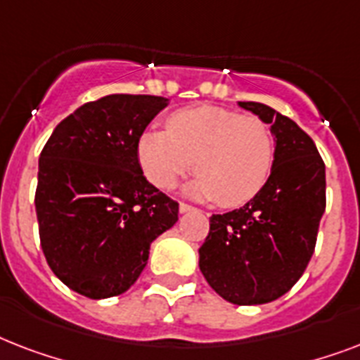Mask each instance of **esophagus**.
Returning a JSON list of instances; mask_svg holds the SVG:
<instances>
[{
    "label": "esophagus",
    "instance_id": "34e87169",
    "mask_svg": "<svg viewBox=\"0 0 360 360\" xmlns=\"http://www.w3.org/2000/svg\"><path fill=\"white\" fill-rule=\"evenodd\" d=\"M179 211H181V213H191V211H196V207H192V205H188V203L181 202L179 203Z\"/></svg>",
    "mask_w": 360,
    "mask_h": 360
}]
</instances>
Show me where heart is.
I'll use <instances>...</instances> for the list:
<instances>
[{
	"label": "heart",
	"instance_id": "obj_1",
	"mask_svg": "<svg viewBox=\"0 0 360 360\" xmlns=\"http://www.w3.org/2000/svg\"><path fill=\"white\" fill-rule=\"evenodd\" d=\"M168 132H146L138 143L141 169L168 191L194 164L188 194L222 207L250 202L267 183L274 164L271 129L256 115L219 106H194L169 115Z\"/></svg>",
	"mask_w": 360,
	"mask_h": 360
}]
</instances>
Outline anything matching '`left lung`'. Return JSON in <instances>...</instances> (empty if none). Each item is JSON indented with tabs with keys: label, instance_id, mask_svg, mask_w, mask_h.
<instances>
[{
	"label": "left lung",
	"instance_id": "1",
	"mask_svg": "<svg viewBox=\"0 0 360 360\" xmlns=\"http://www.w3.org/2000/svg\"><path fill=\"white\" fill-rule=\"evenodd\" d=\"M239 106L271 124L273 169L250 202L209 219L198 252L207 284L226 301L248 307L278 299L304 273L325 213V164L295 121L267 104Z\"/></svg>",
	"mask_w": 360,
	"mask_h": 360
}]
</instances>
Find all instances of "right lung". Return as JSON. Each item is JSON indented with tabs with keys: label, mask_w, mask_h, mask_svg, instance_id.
I'll return each mask as SVG.
<instances>
[{
	"label": "right lung",
	"mask_w": 360,
	"mask_h": 360,
	"mask_svg": "<svg viewBox=\"0 0 360 360\" xmlns=\"http://www.w3.org/2000/svg\"><path fill=\"white\" fill-rule=\"evenodd\" d=\"M168 98L106 95L53 129L39 157L35 211L48 265L89 299L121 295L177 222L174 202L141 172L138 143Z\"/></svg>",
	"instance_id": "1"
}]
</instances>
